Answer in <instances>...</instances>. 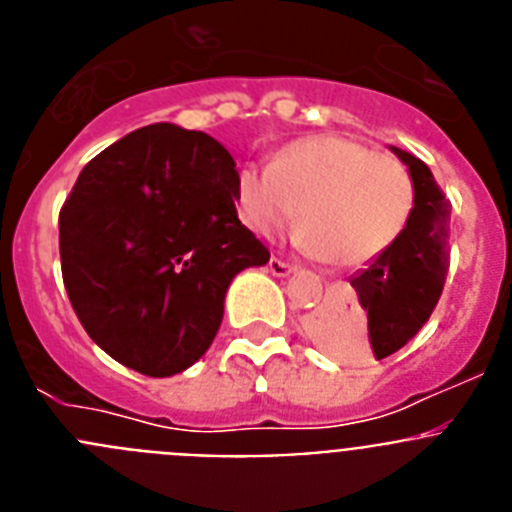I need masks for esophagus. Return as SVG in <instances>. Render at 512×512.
Here are the masks:
<instances>
[{
    "instance_id": "obj_1",
    "label": "esophagus",
    "mask_w": 512,
    "mask_h": 512,
    "mask_svg": "<svg viewBox=\"0 0 512 512\" xmlns=\"http://www.w3.org/2000/svg\"><path fill=\"white\" fill-rule=\"evenodd\" d=\"M269 271H271V274H274V277H289V274L295 271V266L284 264L282 259H271L269 261Z\"/></svg>"
}]
</instances>
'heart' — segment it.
<instances>
[{"mask_svg": "<svg viewBox=\"0 0 512 512\" xmlns=\"http://www.w3.org/2000/svg\"><path fill=\"white\" fill-rule=\"evenodd\" d=\"M413 194L400 158L343 135L292 140L269 166H243L235 182L238 215L253 233H282L302 207L305 246L343 266L364 264L397 241Z\"/></svg>", "mask_w": 512, "mask_h": 512, "instance_id": "1", "label": "heart"}]
</instances>
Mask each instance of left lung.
I'll return each instance as SVG.
<instances>
[{
	"instance_id": "1",
	"label": "left lung",
	"mask_w": 512,
	"mask_h": 512,
	"mask_svg": "<svg viewBox=\"0 0 512 512\" xmlns=\"http://www.w3.org/2000/svg\"><path fill=\"white\" fill-rule=\"evenodd\" d=\"M390 151L410 171L413 212L397 241L348 277L354 305L336 300L307 320L310 336L330 354H374L379 361L400 351L431 318L446 282L451 202L420 158L395 146Z\"/></svg>"
}]
</instances>
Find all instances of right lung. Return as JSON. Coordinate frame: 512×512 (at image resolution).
Here are the masks:
<instances>
[{
    "instance_id": "right-lung-1",
    "label": "right lung",
    "mask_w": 512,
    "mask_h": 512,
    "mask_svg": "<svg viewBox=\"0 0 512 512\" xmlns=\"http://www.w3.org/2000/svg\"><path fill=\"white\" fill-rule=\"evenodd\" d=\"M235 161L215 138L156 122L94 156L58 217L63 284L104 354L146 377L200 361L235 274L269 251L238 220Z\"/></svg>"
}]
</instances>
